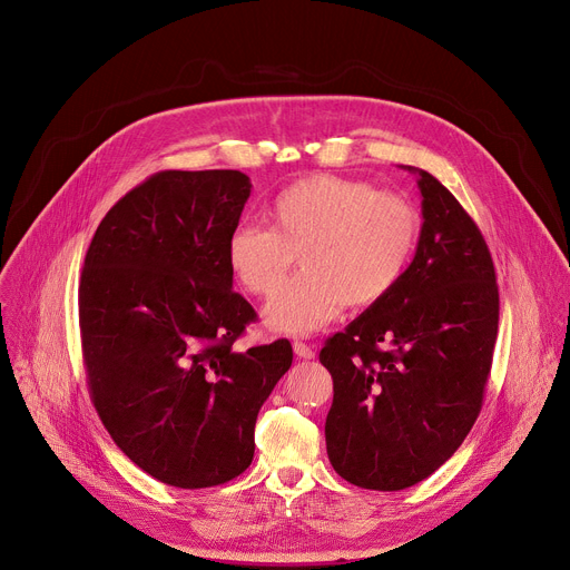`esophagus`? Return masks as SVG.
Segmentation results:
<instances>
[{"label": "esophagus", "instance_id": "obj_1", "mask_svg": "<svg viewBox=\"0 0 570 570\" xmlns=\"http://www.w3.org/2000/svg\"><path fill=\"white\" fill-rule=\"evenodd\" d=\"M292 346H294V354H296L298 358H303V361H313V358H315V348H313L311 344H305V342L296 340Z\"/></svg>", "mask_w": 570, "mask_h": 570}]
</instances>
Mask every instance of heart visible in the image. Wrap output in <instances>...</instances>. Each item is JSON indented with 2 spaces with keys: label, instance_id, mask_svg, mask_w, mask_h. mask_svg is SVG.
<instances>
[{
  "label": "heart",
  "instance_id": "1",
  "mask_svg": "<svg viewBox=\"0 0 570 570\" xmlns=\"http://www.w3.org/2000/svg\"><path fill=\"white\" fill-rule=\"evenodd\" d=\"M267 222L230 235L228 265L246 292L269 298L298 255L303 272L267 311V322L292 335L326 326L344 305L367 308L385 298L404 278L420 235L409 200L337 175L289 185Z\"/></svg>",
  "mask_w": 570,
  "mask_h": 570
}]
</instances>
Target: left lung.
Segmentation results:
<instances>
[{
    "label": "left lung",
    "instance_id": "left-lung-1",
    "mask_svg": "<svg viewBox=\"0 0 570 570\" xmlns=\"http://www.w3.org/2000/svg\"><path fill=\"white\" fill-rule=\"evenodd\" d=\"M417 173L424 224L400 285L324 342L326 452L348 484L402 491L441 468L484 402L500 320L493 257L470 214Z\"/></svg>",
    "mask_w": 570,
    "mask_h": 570
}]
</instances>
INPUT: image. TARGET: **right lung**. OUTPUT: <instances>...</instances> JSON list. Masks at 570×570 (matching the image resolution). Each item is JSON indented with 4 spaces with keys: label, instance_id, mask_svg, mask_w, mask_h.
<instances>
[{
    "label": "right lung",
    "instance_id": "add662e5",
    "mask_svg": "<svg viewBox=\"0 0 570 570\" xmlns=\"http://www.w3.org/2000/svg\"><path fill=\"white\" fill-rule=\"evenodd\" d=\"M250 196L239 170H159L102 218L79 283L91 402L122 454L161 484L242 474L292 344L235 352L257 320L233 292L228 239Z\"/></svg>",
    "mask_w": 570,
    "mask_h": 570
}]
</instances>
